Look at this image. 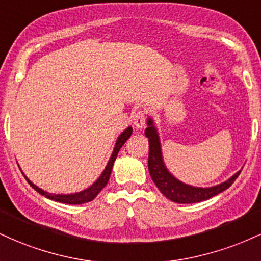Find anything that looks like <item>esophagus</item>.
Listing matches in <instances>:
<instances>
[{"instance_id":"esophagus-1","label":"esophagus","mask_w":261,"mask_h":261,"mask_svg":"<svg viewBox=\"0 0 261 261\" xmlns=\"http://www.w3.org/2000/svg\"><path fill=\"white\" fill-rule=\"evenodd\" d=\"M133 122L137 128H141L144 126V122H146V114L143 111H137L133 115Z\"/></svg>"}]
</instances>
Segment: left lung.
Here are the masks:
<instances>
[{
    "label": "left lung",
    "mask_w": 261,
    "mask_h": 261,
    "mask_svg": "<svg viewBox=\"0 0 261 261\" xmlns=\"http://www.w3.org/2000/svg\"><path fill=\"white\" fill-rule=\"evenodd\" d=\"M148 127L144 131L146 137H148L149 142V154H148V170L155 186L159 188V191L164 194L168 199L171 202L188 204V203H198L202 200H206L216 194L221 193L222 191L227 190L228 187L233 184L234 180L241 174V170L234 174L227 181L222 182L214 187L200 188L188 186L186 184H182L166 170L164 163H163L161 143H159V137L156 134V130L153 125L152 119H148L147 121Z\"/></svg>",
    "instance_id": "left-lung-1"
}]
</instances>
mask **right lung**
Returning a JSON list of instances; mask_svg holds the SVG:
<instances>
[{
	"label": "right lung",
	"instance_id": "right-lung-1",
	"mask_svg": "<svg viewBox=\"0 0 261 261\" xmlns=\"http://www.w3.org/2000/svg\"><path fill=\"white\" fill-rule=\"evenodd\" d=\"M131 134H133V127H127L126 130H125L124 133H122L120 136H119V139L117 141V144H115V147H114V150H113V154L111 156V159H109L108 164H107V166H106L105 171L102 172V175H100L98 180H97L95 184L92 185V186L87 188V190L83 191V192L74 193V194H52V193H47L43 190H41V188L35 186V185H34L33 182L29 181V178H28L27 176H24V177L27 178V181L29 182L30 186L33 187L34 190L36 191V192H39L40 194H42V196H45L46 198L56 200V202L64 203V204H83V203L91 202V200H93L97 196H98V193L103 190V187L106 186L107 182H108L109 177H111V174H112L113 164H114L115 159H117L119 150H120V148L122 147V144L126 142V140L131 136Z\"/></svg>",
	"mask_w": 261,
	"mask_h": 261
}]
</instances>
